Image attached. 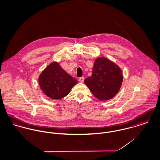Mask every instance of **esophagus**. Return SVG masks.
<instances>
[{
  "instance_id": "obj_1",
  "label": "esophagus",
  "mask_w": 160,
  "mask_h": 160,
  "mask_svg": "<svg viewBox=\"0 0 160 160\" xmlns=\"http://www.w3.org/2000/svg\"><path fill=\"white\" fill-rule=\"evenodd\" d=\"M84 80H85V78H84L83 77H82L79 78V79H78L79 82H81V83H83V82H84Z\"/></svg>"
}]
</instances>
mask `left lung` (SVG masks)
<instances>
[{"mask_svg":"<svg viewBox=\"0 0 160 160\" xmlns=\"http://www.w3.org/2000/svg\"><path fill=\"white\" fill-rule=\"evenodd\" d=\"M123 76L120 68L105 57L96 59L91 76L84 82L95 98L100 101L112 99L119 91Z\"/></svg>","mask_w":160,"mask_h":160,"instance_id":"8db88e82","label":"left lung"}]
</instances>
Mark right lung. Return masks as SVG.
Masks as SVG:
<instances>
[{"label": "right lung", "mask_w": 160, "mask_h": 160, "mask_svg": "<svg viewBox=\"0 0 160 160\" xmlns=\"http://www.w3.org/2000/svg\"><path fill=\"white\" fill-rule=\"evenodd\" d=\"M77 83V80L56 61L46 67L38 77L41 90L47 97L54 100H59L66 96Z\"/></svg>", "instance_id": "obj_1"}]
</instances>
